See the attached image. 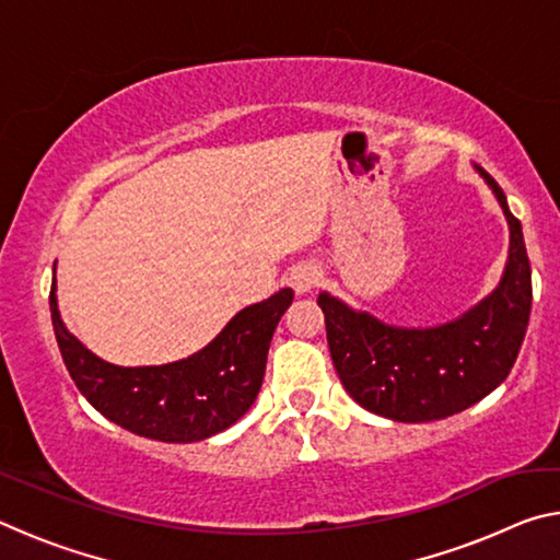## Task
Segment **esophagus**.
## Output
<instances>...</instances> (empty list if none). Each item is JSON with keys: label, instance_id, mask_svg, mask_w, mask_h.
<instances>
[{"label": "esophagus", "instance_id": "1", "mask_svg": "<svg viewBox=\"0 0 560 560\" xmlns=\"http://www.w3.org/2000/svg\"><path fill=\"white\" fill-rule=\"evenodd\" d=\"M320 281V269L316 264H299L289 273V283L296 293H308Z\"/></svg>", "mask_w": 560, "mask_h": 560}]
</instances>
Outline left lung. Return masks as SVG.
Masks as SVG:
<instances>
[{
    "instance_id": "1",
    "label": "left lung",
    "mask_w": 560,
    "mask_h": 560,
    "mask_svg": "<svg viewBox=\"0 0 560 560\" xmlns=\"http://www.w3.org/2000/svg\"><path fill=\"white\" fill-rule=\"evenodd\" d=\"M509 224V257L499 287L462 316L430 328H405L318 293L340 383L353 400L395 422H432L467 410L506 381L530 314V267L521 222L487 170Z\"/></svg>"
}]
</instances>
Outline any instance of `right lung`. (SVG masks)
Masks as SVG:
<instances>
[{
	"label": "right lung",
	"instance_id": "obj_1",
	"mask_svg": "<svg viewBox=\"0 0 560 560\" xmlns=\"http://www.w3.org/2000/svg\"><path fill=\"white\" fill-rule=\"evenodd\" d=\"M291 301L293 291L281 289L242 308L197 353L175 363L136 368L98 358L66 328L56 296V264L49 306L63 363L81 395L122 430L187 444L232 428L257 400L271 336Z\"/></svg>",
	"mask_w": 560,
	"mask_h": 560
}]
</instances>
